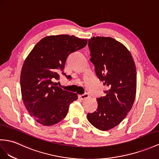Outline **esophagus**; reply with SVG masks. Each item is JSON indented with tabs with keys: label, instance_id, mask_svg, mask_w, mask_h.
I'll use <instances>...</instances> for the list:
<instances>
[{
	"label": "esophagus",
	"instance_id": "obj_1",
	"mask_svg": "<svg viewBox=\"0 0 159 159\" xmlns=\"http://www.w3.org/2000/svg\"><path fill=\"white\" fill-rule=\"evenodd\" d=\"M88 97H89V95L88 94V93H84V95H79V98L81 100H84L85 99L88 98Z\"/></svg>",
	"mask_w": 159,
	"mask_h": 159
}]
</instances>
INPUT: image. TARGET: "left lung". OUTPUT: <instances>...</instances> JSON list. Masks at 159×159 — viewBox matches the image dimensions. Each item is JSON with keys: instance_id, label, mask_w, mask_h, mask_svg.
<instances>
[{"instance_id": "left-lung-1", "label": "left lung", "mask_w": 159, "mask_h": 159, "mask_svg": "<svg viewBox=\"0 0 159 159\" xmlns=\"http://www.w3.org/2000/svg\"><path fill=\"white\" fill-rule=\"evenodd\" d=\"M91 61L96 75L109 87L106 95L97 99V110L88 113L90 123L102 131L113 128L131 110L136 93V69L131 53L110 37L89 39Z\"/></svg>"}]
</instances>
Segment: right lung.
<instances>
[{"label":"right lung","instance_id":"right-lung-1","mask_svg":"<svg viewBox=\"0 0 159 159\" xmlns=\"http://www.w3.org/2000/svg\"><path fill=\"white\" fill-rule=\"evenodd\" d=\"M87 43V39L74 35L46 36L24 61L20 77L22 99L28 113L39 124H58L66 116L70 103L78 99L76 93L63 90L52 79H59L56 72L64 70L68 55Z\"/></svg>","mask_w":159,"mask_h":159}]
</instances>
